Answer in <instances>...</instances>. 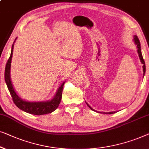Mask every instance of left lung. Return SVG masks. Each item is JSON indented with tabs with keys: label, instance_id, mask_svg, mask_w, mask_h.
<instances>
[{
	"label": "left lung",
	"instance_id": "left-lung-1",
	"mask_svg": "<svg viewBox=\"0 0 149 149\" xmlns=\"http://www.w3.org/2000/svg\"><path fill=\"white\" fill-rule=\"evenodd\" d=\"M134 42L136 45L137 46V49H138V55H139V58L140 59V61H141V63L142 64H143V66H142V68H143V76L144 75V74H145V71H146V66H145V63H144V60L143 57H142V53H141V49H140V40L139 39H138V38L136 36H134ZM87 104V103H86ZM87 105L92 110L95 111L94 109H93L91 107H90L88 105V104H87ZM116 113V111L114 112H109V113H109V114H112V113Z\"/></svg>",
	"mask_w": 149,
	"mask_h": 149
}]
</instances>
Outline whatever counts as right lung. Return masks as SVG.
<instances>
[{
	"instance_id": "obj_1",
	"label": "right lung",
	"mask_w": 149,
	"mask_h": 149,
	"mask_svg": "<svg viewBox=\"0 0 149 149\" xmlns=\"http://www.w3.org/2000/svg\"><path fill=\"white\" fill-rule=\"evenodd\" d=\"M13 45H12L11 55H10L9 59H8L7 62V64H6L5 70V80L6 84H7L9 93L11 95L13 101L14 103L15 104V105L19 109H22L25 112L28 113L37 115V116L51 113L54 111L58 107V105H59V103L62 97L63 88L65 82L63 83L61 86L58 88L55 96L51 100H50V101L32 102L23 100L16 94L13 87L11 79H10V68H11V58L13 55Z\"/></svg>"
}]
</instances>
